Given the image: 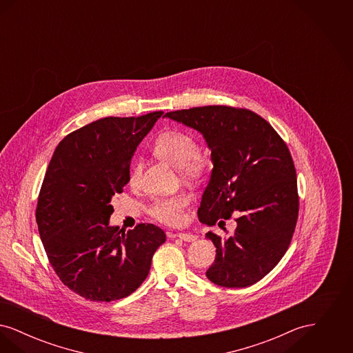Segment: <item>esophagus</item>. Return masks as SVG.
Segmentation results:
<instances>
[{"instance_id": "esophagus-1", "label": "esophagus", "mask_w": 353, "mask_h": 353, "mask_svg": "<svg viewBox=\"0 0 353 353\" xmlns=\"http://www.w3.org/2000/svg\"><path fill=\"white\" fill-rule=\"evenodd\" d=\"M177 238H180L184 242H193V241L197 239L196 235L190 234V233H179Z\"/></svg>"}]
</instances>
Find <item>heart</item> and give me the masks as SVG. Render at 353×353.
I'll use <instances>...</instances> for the list:
<instances>
[{
  "mask_svg": "<svg viewBox=\"0 0 353 353\" xmlns=\"http://www.w3.org/2000/svg\"><path fill=\"white\" fill-rule=\"evenodd\" d=\"M152 151L157 157L177 167L186 179H201L210 168L209 154L199 150L194 137L184 131L170 130L159 134L152 144ZM140 177L141 163L136 160L130 170V184H139ZM188 203L189 197L184 193L160 197L152 203L151 214L160 222L177 225L183 219V212Z\"/></svg>",
  "mask_w": 353,
  "mask_h": 353,
  "instance_id": "obj_1",
  "label": "heart"
}]
</instances>
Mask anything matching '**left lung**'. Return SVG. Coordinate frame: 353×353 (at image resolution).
Here are the masks:
<instances>
[{"label":"left lung","mask_w":353,"mask_h":353,"mask_svg":"<svg viewBox=\"0 0 353 353\" xmlns=\"http://www.w3.org/2000/svg\"><path fill=\"white\" fill-rule=\"evenodd\" d=\"M165 118L199 131L212 151L200 221L219 223L226 232L225 219L235 216L233 234L206 233L217 248L208 279L229 288L256 283L285 255L298 221L296 170L285 141L246 108L193 107L167 112Z\"/></svg>","instance_id":"left-lung-1"}]
</instances>
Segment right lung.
I'll list each match as a JSON object with an SVG mask.
<instances>
[{
  "instance_id": "right-lung-1",
  "label": "right lung",
  "mask_w": 353,
  "mask_h": 353,
  "mask_svg": "<svg viewBox=\"0 0 353 353\" xmlns=\"http://www.w3.org/2000/svg\"><path fill=\"white\" fill-rule=\"evenodd\" d=\"M163 114L99 119L68 134L51 157L37 203L38 232L62 283L88 301L131 295L165 242L152 223L128 232L110 226L111 200L128 184L134 151Z\"/></svg>"
}]
</instances>
